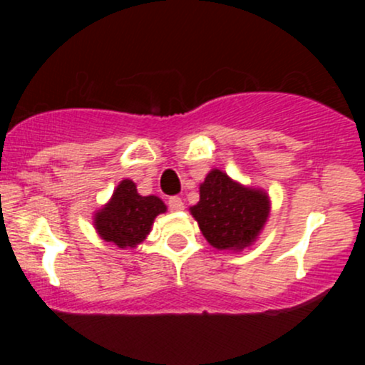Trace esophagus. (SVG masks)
<instances>
[{
    "label": "esophagus",
    "instance_id": "34e87169",
    "mask_svg": "<svg viewBox=\"0 0 365 365\" xmlns=\"http://www.w3.org/2000/svg\"><path fill=\"white\" fill-rule=\"evenodd\" d=\"M168 207L171 211H182L183 209V200L180 197H170L168 199Z\"/></svg>",
    "mask_w": 365,
    "mask_h": 365
}]
</instances>
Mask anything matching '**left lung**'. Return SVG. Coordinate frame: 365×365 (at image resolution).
<instances>
[{"label":"left lung","instance_id":"1","mask_svg":"<svg viewBox=\"0 0 365 365\" xmlns=\"http://www.w3.org/2000/svg\"><path fill=\"white\" fill-rule=\"evenodd\" d=\"M199 194V202L190 212L209 244L217 250L237 252L254 244L269 216L266 192L244 187L221 170H211Z\"/></svg>","mask_w":365,"mask_h":365}]
</instances>
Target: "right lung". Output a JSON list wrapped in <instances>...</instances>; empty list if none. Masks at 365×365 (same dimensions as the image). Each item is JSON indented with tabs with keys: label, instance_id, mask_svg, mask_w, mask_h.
<instances>
[{
	"label": "right lung",
	"instance_id": "obj_1",
	"mask_svg": "<svg viewBox=\"0 0 365 365\" xmlns=\"http://www.w3.org/2000/svg\"><path fill=\"white\" fill-rule=\"evenodd\" d=\"M166 211L156 195H140L132 180H121L110 202L94 215V228L103 240L120 249L137 247L149 235L154 217Z\"/></svg>",
	"mask_w": 365,
	"mask_h": 365
}]
</instances>
